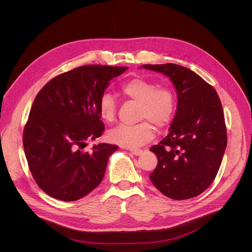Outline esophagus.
Wrapping results in <instances>:
<instances>
[{
  "instance_id": "34e87169",
  "label": "esophagus",
  "mask_w": 252,
  "mask_h": 252,
  "mask_svg": "<svg viewBox=\"0 0 252 252\" xmlns=\"http://www.w3.org/2000/svg\"><path fill=\"white\" fill-rule=\"evenodd\" d=\"M130 153L133 155V156H140L141 154H142V150H137V149H135V150H130Z\"/></svg>"
}]
</instances>
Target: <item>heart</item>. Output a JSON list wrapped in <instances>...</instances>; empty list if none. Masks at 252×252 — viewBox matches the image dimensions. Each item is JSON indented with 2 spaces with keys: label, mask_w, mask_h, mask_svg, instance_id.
Segmentation results:
<instances>
[{
  "label": "heart",
  "mask_w": 252,
  "mask_h": 252,
  "mask_svg": "<svg viewBox=\"0 0 252 252\" xmlns=\"http://www.w3.org/2000/svg\"><path fill=\"white\" fill-rule=\"evenodd\" d=\"M121 92L126 99L137 102L135 125H121L111 129L109 139L124 148L132 149L151 141L155 127L161 131L167 128L175 116L176 95L168 86H158L155 81L134 77L125 82ZM98 112L106 123H113L117 117L118 101L110 93H103L98 100Z\"/></svg>",
  "instance_id": "b5f03b06"
}]
</instances>
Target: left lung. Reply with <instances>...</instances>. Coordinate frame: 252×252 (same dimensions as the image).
<instances>
[{"label":"left lung","instance_id":"8db88e82","mask_svg":"<svg viewBox=\"0 0 252 252\" xmlns=\"http://www.w3.org/2000/svg\"><path fill=\"white\" fill-rule=\"evenodd\" d=\"M141 66L167 76L177 92L169 133L151 148L158 159L151 181L172 199L199 195L213 183L227 145L220 96L213 87L188 67L175 63Z\"/></svg>","mask_w":252,"mask_h":252}]
</instances>
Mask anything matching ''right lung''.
<instances>
[{"instance_id":"right-lung-1","label":"right lung","mask_w":252,"mask_h":252,"mask_svg":"<svg viewBox=\"0 0 252 252\" xmlns=\"http://www.w3.org/2000/svg\"><path fill=\"white\" fill-rule=\"evenodd\" d=\"M126 66L82 65L63 73L35 96L24 127L28 165L39 188L48 195L78 200L102 181L110 156L118 146L99 143L92 152L86 141L104 131L98 100L114 78Z\"/></svg>"}]
</instances>
